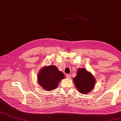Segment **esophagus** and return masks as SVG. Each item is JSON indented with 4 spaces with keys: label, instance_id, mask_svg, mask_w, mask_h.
I'll list each match as a JSON object with an SVG mask.
<instances>
[{
    "label": "esophagus",
    "instance_id": "esophagus-1",
    "mask_svg": "<svg viewBox=\"0 0 121 121\" xmlns=\"http://www.w3.org/2000/svg\"><path fill=\"white\" fill-rule=\"evenodd\" d=\"M65 77H66L67 78H68V79L71 78V75H70V74H67L66 75H65Z\"/></svg>",
    "mask_w": 121,
    "mask_h": 121
}]
</instances>
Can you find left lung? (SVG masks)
I'll use <instances>...</instances> for the list:
<instances>
[{
	"label": "left lung",
	"instance_id": "1",
	"mask_svg": "<svg viewBox=\"0 0 121 121\" xmlns=\"http://www.w3.org/2000/svg\"><path fill=\"white\" fill-rule=\"evenodd\" d=\"M73 82L80 93L86 94L91 91L94 87L95 79L84 68L78 70L77 76L73 78Z\"/></svg>",
	"mask_w": 121,
	"mask_h": 121
}]
</instances>
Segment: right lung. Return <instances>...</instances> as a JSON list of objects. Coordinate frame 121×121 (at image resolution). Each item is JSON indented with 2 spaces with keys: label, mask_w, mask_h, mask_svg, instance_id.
I'll use <instances>...</instances> for the list:
<instances>
[{
  "label": "right lung",
  "mask_w": 121,
  "mask_h": 121,
  "mask_svg": "<svg viewBox=\"0 0 121 121\" xmlns=\"http://www.w3.org/2000/svg\"><path fill=\"white\" fill-rule=\"evenodd\" d=\"M65 78L62 72L54 65H49L41 69L38 75V82L45 91H52L58 87L59 82Z\"/></svg>",
  "instance_id": "right-lung-1"
}]
</instances>
